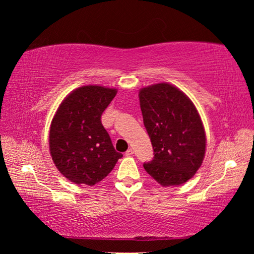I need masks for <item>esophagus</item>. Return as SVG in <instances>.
Masks as SVG:
<instances>
[{
    "label": "esophagus",
    "mask_w": 254,
    "mask_h": 254,
    "mask_svg": "<svg viewBox=\"0 0 254 254\" xmlns=\"http://www.w3.org/2000/svg\"><path fill=\"white\" fill-rule=\"evenodd\" d=\"M133 153H134V150H133V149H128V150H127L126 156H127V157H130V156H132Z\"/></svg>",
    "instance_id": "34e87169"
}]
</instances>
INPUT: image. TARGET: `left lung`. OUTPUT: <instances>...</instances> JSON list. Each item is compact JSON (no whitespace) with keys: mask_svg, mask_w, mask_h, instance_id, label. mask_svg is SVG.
Instances as JSON below:
<instances>
[{"mask_svg":"<svg viewBox=\"0 0 254 254\" xmlns=\"http://www.w3.org/2000/svg\"><path fill=\"white\" fill-rule=\"evenodd\" d=\"M143 123L154 157L143 163L163 187L177 186L194 177L203 163L206 135L194 103L174 85L159 83L140 89Z\"/></svg>","mask_w":254,"mask_h":254,"instance_id":"8db88e82","label":"left lung"}]
</instances>
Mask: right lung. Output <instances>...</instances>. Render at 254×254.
Segmentation results:
<instances>
[{
	"mask_svg": "<svg viewBox=\"0 0 254 254\" xmlns=\"http://www.w3.org/2000/svg\"><path fill=\"white\" fill-rule=\"evenodd\" d=\"M117 93L104 86H81L56 112L49 132L50 154L57 169L71 183L93 186L123 157L115 151L101 121Z\"/></svg>",
	"mask_w": 254,
	"mask_h": 254,
	"instance_id": "1",
	"label": "right lung"
}]
</instances>
